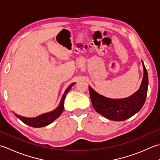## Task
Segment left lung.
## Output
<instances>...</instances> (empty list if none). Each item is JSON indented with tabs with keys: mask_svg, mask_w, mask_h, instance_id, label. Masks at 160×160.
<instances>
[{
	"mask_svg": "<svg viewBox=\"0 0 160 160\" xmlns=\"http://www.w3.org/2000/svg\"><path fill=\"white\" fill-rule=\"evenodd\" d=\"M143 76L139 90L126 98L112 99L97 93L89 86L93 107L98 114L112 121H121L132 117L142 108L146 101L148 85V72L142 61Z\"/></svg>",
	"mask_w": 160,
	"mask_h": 160,
	"instance_id": "8db88e82",
	"label": "left lung"
}]
</instances>
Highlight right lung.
Masks as SVG:
<instances>
[{"label": "right lung", "mask_w": 160, "mask_h": 160, "mask_svg": "<svg viewBox=\"0 0 160 160\" xmlns=\"http://www.w3.org/2000/svg\"><path fill=\"white\" fill-rule=\"evenodd\" d=\"M76 84V82H73L68 87V88L65 90L63 96L62 97V99L60 101V102L58 105V107L56 108L52 112H48V113L43 114L42 115H39V117H34V118H28L21 117V116L15 114L16 117L19 118V119L23 122L26 125L33 128H42L48 126V125L51 124L52 122L54 121L56 118H58L59 116L62 114L64 110V102L66 95L68 92V91L72 87L73 84Z\"/></svg>", "instance_id": "obj_1"}]
</instances>
